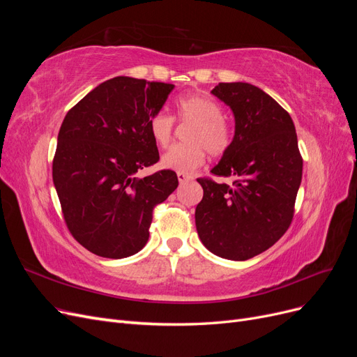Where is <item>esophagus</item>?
<instances>
[{
    "mask_svg": "<svg viewBox=\"0 0 357 357\" xmlns=\"http://www.w3.org/2000/svg\"><path fill=\"white\" fill-rule=\"evenodd\" d=\"M177 177H178V181H180V183H186V181L192 180V177L188 176V174H185V172H177Z\"/></svg>",
    "mask_w": 357,
    "mask_h": 357,
    "instance_id": "esophagus-1",
    "label": "esophagus"
}]
</instances>
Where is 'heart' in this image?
<instances>
[{
  "label": "heart",
  "mask_w": 357,
  "mask_h": 357,
  "mask_svg": "<svg viewBox=\"0 0 357 357\" xmlns=\"http://www.w3.org/2000/svg\"><path fill=\"white\" fill-rule=\"evenodd\" d=\"M177 117L192 126L186 134L188 144H177L168 149L160 158V167L177 172H192L205 160V150L213 156H220L231 146V131L222 119L220 104L211 96L192 93L180 96L176 101ZM174 121L164 112L150 117L149 131L153 142L165 147L171 142Z\"/></svg>",
  "instance_id": "heart-1"
}]
</instances>
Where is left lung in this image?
<instances>
[{
    "label": "left lung",
    "mask_w": 357,
    "mask_h": 357,
    "mask_svg": "<svg viewBox=\"0 0 357 357\" xmlns=\"http://www.w3.org/2000/svg\"><path fill=\"white\" fill-rule=\"evenodd\" d=\"M234 113L235 134L211 174L231 185L198 178L204 189L195 223L215 256L247 261L274 245L294 219L302 158L290 114L250 83H219L211 91Z\"/></svg>",
    "instance_id": "1"
}]
</instances>
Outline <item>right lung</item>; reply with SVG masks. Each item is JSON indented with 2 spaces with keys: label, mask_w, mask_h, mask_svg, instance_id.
I'll list each match as a JSON object with an SVG mask.
<instances>
[{
  "label": "right lung",
  "mask_w": 357,
  "mask_h": 357,
  "mask_svg": "<svg viewBox=\"0 0 357 357\" xmlns=\"http://www.w3.org/2000/svg\"><path fill=\"white\" fill-rule=\"evenodd\" d=\"M172 89L119 75L96 86L63 119L53 185L71 235L93 255L123 259L142 250L153 208L178 186L171 169L135 177L159 160L149 122Z\"/></svg>",
  "instance_id": "obj_1"
}]
</instances>
